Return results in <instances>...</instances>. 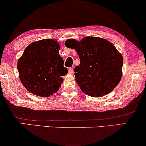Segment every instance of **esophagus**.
<instances>
[{
    "label": "esophagus",
    "instance_id": "34e87169",
    "mask_svg": "<svg viewBox=\"0 0 146 146\" xmlns=\"http://www.w3.org/2000/svg\"><path fill=\"white\" fill-rule=\"evenodd\" d=\"M68 73L69 74H72L74 73V70L72 68H69L68 70Z\"/></svg>",
    "mask_w": 146,
    "mask_h": 146
}]
</instances>
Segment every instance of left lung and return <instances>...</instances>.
<instances>
[{"label": "left lung", "instance_id": "8db88e82", "mask_svg": "<svg viewBox=\"0 0 146 146\" xmlns=\"http://www.w3.org/2000/svg\"><path fill=\"white\" fill-rule=\"evenodd\" d=\"M74 43L80 63L74 68L76 82L88 96L99 98L111 92L122 76L123 57L115 46L104 38L86 36L80 41L68 39Z\"/></svg>", "mask_w": 146, "mask_h": 146}]
</instances>
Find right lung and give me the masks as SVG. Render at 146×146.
Segmentation results:
<instances>
[{
    "instance_id": "right-lung-1",
    "label": "right lung",
    "mask_w": 146,
    "mask_h": 146,
    "mask_svg": "<svg viewBox=\"0 0 146 146\" xmlns=\"http://www.w3.org/2000/svg\"><path fill=\"white\" fill-rule=\"evenodd\" d=\"M55 39L34 42L26 48L17 62L19 78L25 88L36 96L48 97L58 91L68 70L59 54Z\"/></svg>"
}]
</instances>
